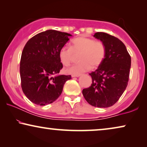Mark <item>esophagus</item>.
Instances as JSON below:
<instances>
[{
    "mask_svg": "<svg viewBox=\"0 0 147 147\" xmlns=\"http://www.w3.org/2000/svg\"><path fill=\"white\" fill-rule=\"evenodd\" d=\"M79 76H80V74H72V75H71V77L72 78L79 77Z\"/></svg>",
    "mask_w": 147,
    "mask_h": 147,
    "instance_id": "1",
    "label": "esophagus"
}]
</instances>
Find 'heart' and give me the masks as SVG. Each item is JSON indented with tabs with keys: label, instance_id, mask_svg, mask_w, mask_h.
Listing matches in <instances>:
<instances>
[{
	"label": "heart",
	"instance_id": "1",
	"mask_svg": "<svg viewBox=\"0 0 147 147\" xmlns=\"http://www.w3.org/2000/svg\"><path fill=\"white\" fill-rule=\"evenodd\" d=\"M79 53L80 62L66 70L67 73L80 74L99 67L105 58L106 46L100 40L80 36L72 40L70 47L63 46L59 49V57L63 65L69 66L74 61V55Z\"/></svg>",
	"mask_w": 147,
	"mask_h": 147
}]
</instances>
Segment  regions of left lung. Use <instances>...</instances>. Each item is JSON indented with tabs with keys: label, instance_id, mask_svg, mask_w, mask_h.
Returning a JSON list of instances; mask_svg holds the SVG:
<instances>
[{
	"label": "left lung",
	"instance_id": "left-lung-1",
	"mask_svg": "<svg viewBox=\"0 0 147 147\" xmlns=\"http://www.w3.org/2000/svg\"><path fill=\"white\" fill-rule=\"evenodd\" d=\"M94 37L104 43L106 53L101 65L90 74L92 84L82 94L90 105L108 108L119 100L127 87L131 57L118 38L103 32L96 33Z\"/></svg>",
	"mask_w": 147,
	"mask_h": 147
}]
</instances>
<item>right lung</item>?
I'll list each match as a JSON object with an SVG mask.
<instances>
[{
	"label": "right lung",
	"mask_w": 147,
	"mask_h": 147,
	"mask_svg": "<svg viewBox=\"0 0 147 147\" xmlns=\"http://www.w3.org/2000/svg\"><path fill=\"white\" fill-rule=\"evenodd\" d=\"M69 33L47 30L37 34L25 44L20 61L23 93L33 103L45 106L55 102L71 76L59 75L63 67L59 49L69 41Z\"/></svg>",
	"instance_id": "1"
}]
</instances>
